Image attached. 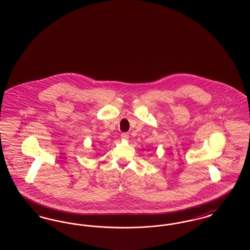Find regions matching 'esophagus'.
Returning a JSON list of instances; mask_svg holds the SVG:
<instances>
[{
    "label": "esophagus",
    "mask_w": 250,
    "mask_h": 250,
    "mask_svg": "<svg viewBox=\"0 0 250 250\" xmlns=\"http://www.w3.org/2000/svg\"><path fill=\"white\" fill-rule=\"evenodd\" d=\"M121 137H122V139H123V140H125V141H126V140H128V139H129V134H128V133H126V132H125V133H122Z\"/></svg>",
    "instance_id": "1"
}]
</instances>
